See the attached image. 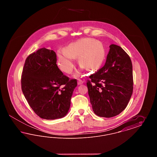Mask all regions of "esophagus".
I'll return each mask as SVG.
<instances>
[{
  "instance_id": "1",
  "label": "esophagus",
  "mask_w": 157,
  "mask_h": 157,
  "mask_svg": "<svg viewBox=\"0 0 157 157\" xmlns=\"http://www.w3.org/2000/svg\"><path fill=\"white\" fill-rule=\"evenodd\" d=\"M83 82H83L82 80H81V79H78V85H82Z\"/></svg>"
}]
</instances>
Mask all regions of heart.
Listing matches in <instances>:
<instances>
[{"label": "heart", "instance_id": "1", "mask_svg": "<svg viewBox=\"0 0 157 157\" xmlns=\"http://www.w3.org/2000/svg\"><path fill=\"white\" fill-rule=\"evenodd\" d=\"M60 69L65 73L71 74L75 67V58H78L81 69L95 71L104 62L106 52L104 46L99 41L90 37H85L72 43L65 49H59L56 52ZM80 74L78 72L76 75Z\"/></svg>", "mask_w": 157, "mask_h": 157}]
</instances>
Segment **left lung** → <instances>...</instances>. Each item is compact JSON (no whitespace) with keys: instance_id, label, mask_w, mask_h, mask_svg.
<instances>
[{"instance_id":"left-lung-1","label":"left lung","mask_w":157,"mask_h":157,"mask_svg":"<svg viewBox=\"0 0 157 157\" xmlns=\"http://www.w3.org/2000/svg\"><path fill=\"white\" fill-rule=\"evenodd\" d=\"M109 48L104 66L90 75L86 83L93 111L105 118L122 112L133 92L130 57L118 45L112 44Z\"/></svg>"}]
</instances>
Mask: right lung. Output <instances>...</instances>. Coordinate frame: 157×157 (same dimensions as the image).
I'll return each instance as SVG.
<instances>
[{"label":"right lung","instance_id":"right-lung-1","mask_svg":"<svg viewBox=\"0 0 157 157\" xmlns=\"http://www.w3.org/2000/svg\"><path fill=\"white\" fill-rule=\"evenodd\" d=\"M56 55L45 48L29 55L23 68L21 86L31 108L40 118L55 120L68 112L76 79L63 75Z\"/></svg>","mask_w":157,"mask_h":157}]
</instances>
